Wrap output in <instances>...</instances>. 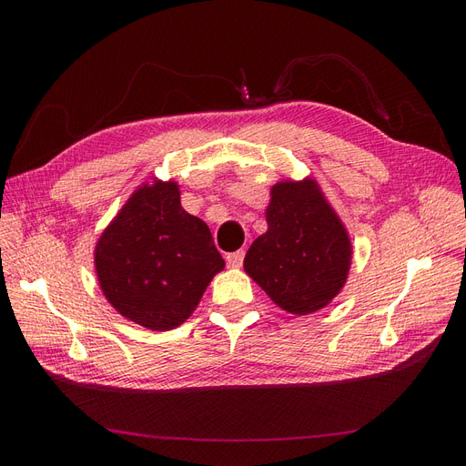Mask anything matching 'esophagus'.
Instances as JSON below:
<instances>
[{"label":"esophagus","mask_w":466,"mask_h":466,"mask_svg":"<svg viewBox=\"0 0 466 466\" xmlns=\"http://www.w3.org/2000/svg\"><path fill=\"white\" fill-rule=\"evenodd\" d=\"M225 260H228V264H229L231 268L243 266V260H245V250H235V252H229V255L225 257Z\"/></svg>","instance_id":"obj_1"}]
</instances>
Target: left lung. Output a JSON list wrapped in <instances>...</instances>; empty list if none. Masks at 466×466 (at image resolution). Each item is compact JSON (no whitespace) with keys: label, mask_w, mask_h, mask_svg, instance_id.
Segmentation results:
<instances>
[{"label":"left lung","mask_w":466,"mask_h":466,"mask_svg":"<svg viewBox=\"0 0 466 466\" xmlns=\"http://www.w3.org/2000/svg\"><path fill=\"white\" fill-rule=\"evenodd\" d=\"M270 194L268 231L250 245L245 270L284 311L315 313L348 278V233L315 180L278 182Z\"/></svg>","instance_id":"left-lung-1"}]
</instances>
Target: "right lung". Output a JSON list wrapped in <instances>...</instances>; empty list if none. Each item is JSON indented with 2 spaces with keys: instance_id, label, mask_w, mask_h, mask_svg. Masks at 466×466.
<instances>
[{
  "instance_id": "obj_1",
  "label": "right lung",
  "mask_w": 466,
  "mask_h": 466,
  "mask_svg": "<svg viewBox=\"0 0 466 466\" xmlns=\"http://www.w3.org/2000/svg\"><path fill=\"white\" fill-rule=\"evenodd\" d=\"M223 266L208 225L182 209L177 182L136 190L95 248L105 298L149 330L185 322Z\"/></svg>"
}]
</instances>
